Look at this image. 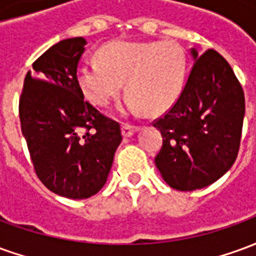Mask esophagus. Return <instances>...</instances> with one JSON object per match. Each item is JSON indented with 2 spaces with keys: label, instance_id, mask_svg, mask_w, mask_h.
I'll list each match as a JSON object with an SVG mask.
<instances>
[{
  "label": "esophagus",
  "instance_id": "1",
  "mask_svg": "<svg viewBox=\"0 0 256 256\" xmlns=\"http://www.w3.org/2000/svg\"><path fill=\"white\" fill-rule=\"evenodd\" d=\"M138 130V126H134V124H128V123H123L122 124V134L123 137H130L133 136L136 132Z\"/></svg>",
  "mask_w": 256,
  "mask_h": 256
}]
</instances>
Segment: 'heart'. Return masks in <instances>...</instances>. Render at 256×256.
<instances>
[{
	"label": "heart",
	"instance_id": "obj_1",
	"mask_svg": "<svg viewBox=\"0 0 256 256\" xmlns=\"http://www.w3.org/2000/svg\"><path fill=\"white\" fill-rule=\"evenodd\" d=\"M100 62H84L76 78L94 106H106L123 88L128 110L162 114L182 93L188 60L174 41H114L98 52Z\"/></svg>",
	"mask_w": 256,
	"mask_h": 256
}]
</instances>
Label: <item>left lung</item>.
Instances as JSON below:
<instances>
[{"mask_svg": "<svg viewBox=\"0 0 256 256\" xmlns=\"http://www.w3.org/2000/svg\"><path fill=\"white\" fill-rule=\"evenodd\" d=\"M177 102L154 120L163 137L155 158L172 189L208 186L234 163L242 141L246 102L233 70L214 49L198 56Z\"/></svg>", "mask_w": 256, "mask_h": 256, "instance_id": "left-lung-1", "label": "left lung"}]
</instances>
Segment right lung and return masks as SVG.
I'll use <instances>...</instances> for the list:
<instances>
[{"label": "right lung", "instance_id": "obj_1", "mask_svg": "<svg viewBox=\"0 0 256 256\" xmlns=\"http://www.w3.org/2000/svg\"><path fill=\"white\" fill-rule=\"evenodd\" d=\"M84 45L76 36L49 48L26 75L19 100L36 177L68 198H88L104 186L122 141L119 123L84 98L76 70Z\"/></svg>", "mask_w": 256, "mask_h": 256}]
</instances>
